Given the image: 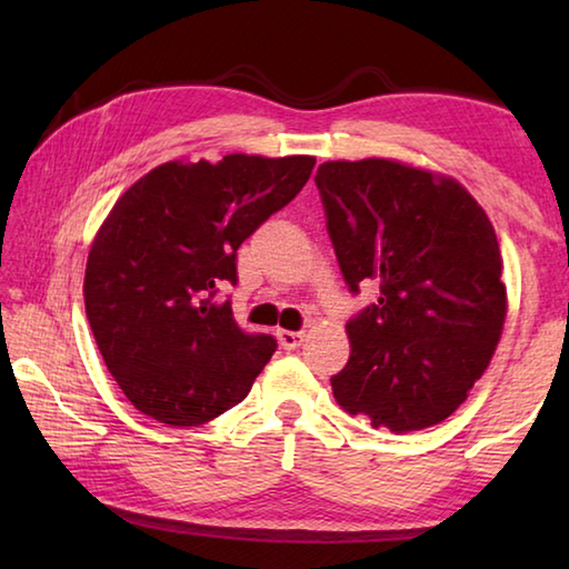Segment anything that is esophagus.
Segmentation results:
<instances>
[{
	"label": "esophagus",
	"mask_w": 569,
	"mask_h": 569,
	"mask_svg": "<svg viewBox=\"0 0 569 569\" xmlns=\"http://www.w3.org/2000/svg\"><path fill=\"white\" fill-rule=\"evenodd\" d=\"M303 331H278V341H281L286 351H293L303 343Z\"/></svg>",
	"instance_id": "esophagus-1"
}]
</instances>
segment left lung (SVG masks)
<instances>
[{
	"mask_svg": "<svg viewBox=\"0 0 569 569\" xmlns=\"http://www.w3.org/2000/svg\"><path fill=\"white\" fill-rule=\"evenodd\" d=\"M326 228L351 293L379 301L346 323L333 397L373 429L419 431L455 413L492 361L507 316L502 256L457 180L397 160H333L316 172Z\"/></svg>",
	"mask_w": 569,
	"mask_h": 569,
	"instance_id": "1",
	"label": "left lung"
}]
</instances>
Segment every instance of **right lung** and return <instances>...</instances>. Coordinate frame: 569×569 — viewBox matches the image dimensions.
<instances>
[{
	"label": "right lung",
	"instance_id": "add662e5",
	"mask_svg": "<svg viewBox=\"0 0 569 569\" xmlns=\"http://www.w3.org/2000/svg\"><path fill=\"white\" fill-rule=\"evenodd\" d=\"M311 156L166 162L114 203L94 236L84 308L108 371L146 417L198 427L248 397L271 333H246L218 286L236 256L311 178Z\"/></svg>",
	"mask_w": 569,
	"mask_h": 569
}]
</instances>
